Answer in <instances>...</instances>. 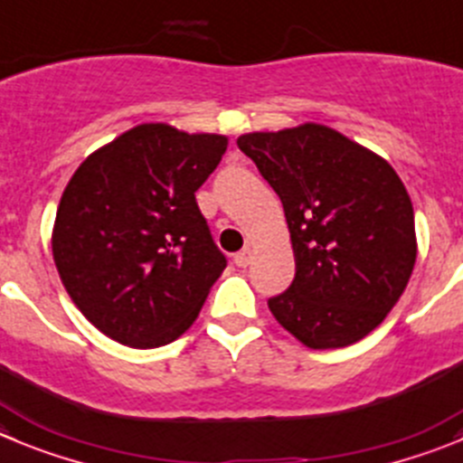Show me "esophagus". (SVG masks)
<instances>
[{"instance_id":"1","label":"esophagus","mask_w":463,"mask_h":463,"mask_svg":"<svg viewBox=\"0 0 463 463\" xmlns=\"http://www.w3.org/2000/svg\"><path fill=\"white\" fill-rule=\"evenodd\" d=\"M251 262V249H244V251L235 253V265L237 267H246Z\"/></svg>"}]
</instances>
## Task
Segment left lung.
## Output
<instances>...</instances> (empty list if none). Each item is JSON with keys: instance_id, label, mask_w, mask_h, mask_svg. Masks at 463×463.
<instances>
[{"instance_id": "obj_1", "label": "left lung", "mask_w": 463, "mask_h": 463, "mask_svg": "<svg viewBox=\"0 0 463 463\" xmlns=\"http://www.w3.org/2000/svg\"><path fill=\"white\" fill-rule=\"evenodd\" d=\"M279 194L295 280L271 315L310 349L358 343L386 319L411 279L416 222L395 168L338 129L304 123L237 139Z\"/></svg>"}]
</instances>
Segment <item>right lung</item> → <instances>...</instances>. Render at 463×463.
Instances as JSON below:
<instances>
[{
	"label": "right lung",
	"mask_w": 463,
	"mask_h": 463,
	"mask_svg": "<svg viewBox=\"0 0 463 463\" xmlns=\"http://www.w3.org/2000/svg\"><path fill=\"white\" fill-rule=\"evenodd\" d=\"M226 148L223 134L141 123L72 173L52 256L71 299L107 338L162 347L198 317L226 258L194 194Z\"/></svg>",
	"instance_id": "1"
}]
</instances>
